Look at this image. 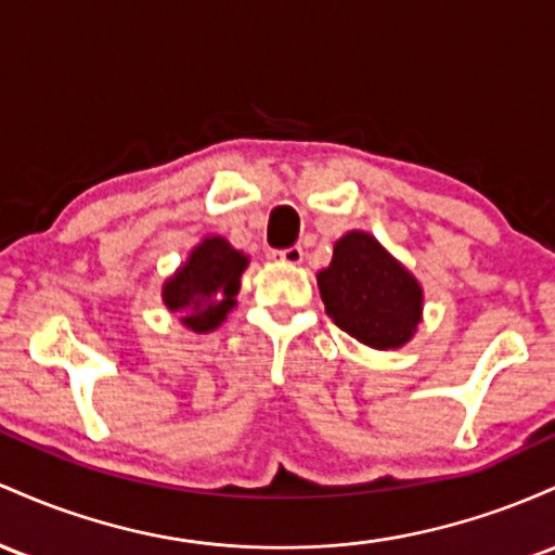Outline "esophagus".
<instances>
[{
	"mask_svg": "<svg viewBox=\"0 0 555 555\" xmlns=\"http://www.w3.org/2000/svg\"><path fill=\"white\" fill-rule=\"evenodd\" d=\"M272 259L283 261V264H301V259H304V248H301V246L278 248V251H272Z\"/></svg>",
	"mask_w": 555,
	"mask_h": 555,
	"instance_id": "1",
	"label": "esophagus"
}]
</instances>
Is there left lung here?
I'll return each instance as SVG.
<instances>
[{
	"mask_svg": "<svg viewBox=\"0 0 555 555\" xmlns=\"http://www.w3.org/2000/svg\"><path fill=\"white\" fill-rule=\"evenodd\" d=\"M317 283L335 325L364 346L398 348L420 325V283L372 235H344Z\"/></svg>",
	"mask_w": 555,
	"mask_h": 555,
	"instance_id": "1",
	"label": "left lung"
}]
</instances>
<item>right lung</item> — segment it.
<instances>
[{"mask_svg":"<svg viewBox=\"0 0 555 555\" xmlns=\"http://www.w3.org/2000/svg\"><path fill=\"white\" fill-rule=\"evenodd\" d=\"M246 261L228 241L207 238L191 251L185 267L167 280L165 304L170 311H183V322L196 333L215 330L233 309Z\"/></svg>","mask_w":555,"mask_h":555,"instance_id":"obj_1","label":"right lung"}]
</instances>
